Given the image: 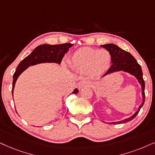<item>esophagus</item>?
Here are the masks:
<instances>
[{
  "instance_id": "esophagus-1",
  "label": "esophagus",
  "mask_w": 155,
  "mask_h": 155,
  "mask_svg": "<svg viewBox=\"0 0 155 155\" xmlns=\"http://www.w3.org/2000/svg\"><path fill=\"white\" fill-rule=\"evenodd\" d=\"M88 84H89V81H87V80H82V81L79 82L78 85H79V87L81 89V88L84 87V86H87Z\"/></svg>"
}]
</instances>
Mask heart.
I'll return each mask as SVG.
<instances>
[{
  "instance_id": "b5f03b06",
  "label": "heart",
  "mask_w": 155,
  "mask_h": 155,
  "mask_svg": "<svg viewBox=\"0 0 155 155\" xmlns=\"http://www.w3.org/2000/svg\"><path fill=\"white\" fill-rule=\"evenodd\" d=\"M111 61V54L107 50L84 48L72 55L70 64L74 69L99 75L108 69Z\"/></svg>"
}]
</instances>
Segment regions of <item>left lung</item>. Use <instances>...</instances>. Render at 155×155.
<instances>
[{
    "instance_id": "8db88e82",
    "label": "left lung",
    "mask_w": 155,
    "mask_h": 155,
    "mask_svg": "<svg viewBox=\"0 0 155 155\" xmlns=\"http://www.w3.org/2000/svg\"><path fill=\"white\" fill-rule=\"evenodd\" d=\"M105 49H107L111 54V66L109 67L104 75L110 74L111 72L117 71H124L129 72L132 75L136 76L137 79H138V81L142 85V97L143 101L142 104L140 106L139 109L136 113L131 117L130 118L126 119L124 120H122L118 122H112L110 124H121V123H126L127 121H130L132 120L138 114L139 111L140 109L144 105V101H145V94H144V87H145V84H144V81L143 79V73L142 68L140 64L137 63L136 59H135L134 56H132L130 53L126 51L121 49L114 44H105L101 46Z\"/></svg>"
}]
</instances>
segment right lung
I'll list each match as a JSON object with an SVG mask.
<instances>
[{"mask_svg":"<svg viewBox=\"0 0 155 155\" xmlns=\"http://www.w3.org/2000/svg\"><path fill=\"white\" fill-rule=\"evenodd\" d=\"M73 46L71 43L66 44H56V45H48L43 44L38 46L35 48L34 51L25 57L21 63L17 66L13 78V87H12V95L13 91L14 89L15 83L19 75L26 69L27 67L35 64L45 63V62H55L60 64L63 59L64 55L68 52V48ZM79 90L75 89L73 94H77Z\"/></svg>","mask_w":155,"mask_h":155,"instance_id":"add662e5","label":"right lung"}]
</instances>
